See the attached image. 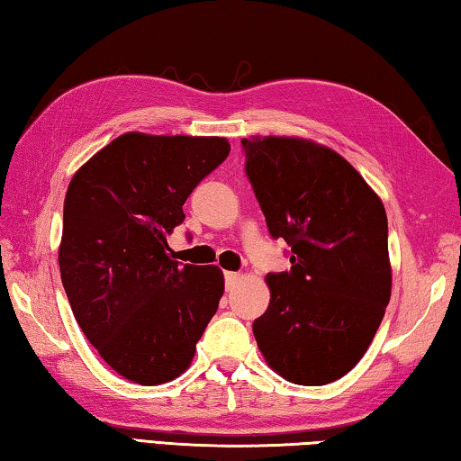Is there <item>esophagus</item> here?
Wrapping results in <instances>:
<instances>
[{
  "label": "esophagus",
  "mask_w": 461,
  "mask_h": 461,
  "mask_svg": "<svg viewBox=\"0 0 461 461\" xmlns=\"http://www.w3.org/2000/svg\"><path fill=\"white\" fill-rule=\"evenodd\" d=\"M223 278H225V288L231 290V288L236 286V284H238V280H240V274H238V272H225V274H223Z\"/></svg>",
  "instance_id": "34e87169"
}]
</instances>
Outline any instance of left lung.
Returning <instances> with one entry per match:
<instances>
[{
	"label": "left lung",
	"mask_w": 461,
	"mask_h": 461,
	"mask_svg": "<svg viewBox=\"0 0 461 461\" xmlns=\"http://www.w3.org/2000/svg\"><path fill=\"white\" fill-rule=\"evenodd\" d=\"M246 175L290 270L266 276L252 329L267 365L296 384L340 379L369 348L391 298L381 199L353 165L311 140H241Z\"/></svg>",
	"instance_id": "left-lung-1"
}]
</instances>
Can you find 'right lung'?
Returning a JSON list of instances; mask_svg holds the SVG:
<instances>
[{"mask_svg": "<svg viewBox=\"0 0 461 461\" xmlns=\"http://www.w3.org/2000/svg\"><path fill=\"white\" fill-rule=\"evenodd\" d=\"M228 155L220 137L127 132L70 181L58 254L66 296L92 347L132 383L185 371L220 306V267L175 262L167 236Z\"/></svg>", "mask_w": 461, "mask_h": 461, "instance_id": "right-lung-1", "label": "right lung"}]
</instances>
